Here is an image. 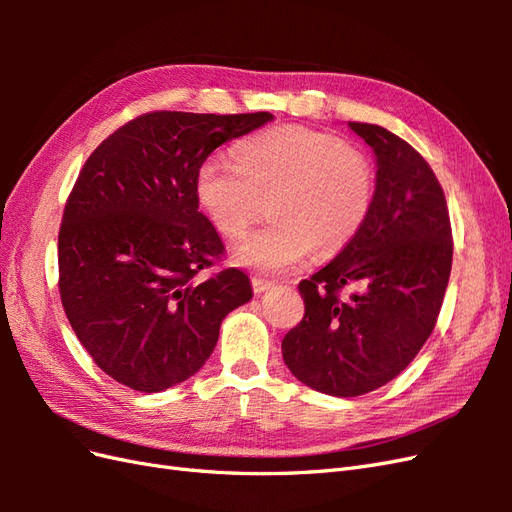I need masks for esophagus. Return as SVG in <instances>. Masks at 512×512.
I'll return each mask as SVG.
<instances>
[{
    "instance_id": "esophagus-1",
    "label": "esophagus",
    "mask_w": 512,
    "mask_h": 512,
    "mask_svg": "<svg viewBox=\"0 0 512 512\" xmlns=\"http://www.w3.org/2000/svg\"><path fill=\"white\" fill-rule=\"evenodd\" d=\"M271 286H273V282L265 280V277H252V288H254V292H256V294L269 290Z\"/></svg>"
}]
</instances>
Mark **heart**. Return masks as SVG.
I'll return each mask as SVG.
<instances>
[{
  "label": "heart",
  "instance_id": "obj_1",
  "mask_svg": "<svg viewBox=\"0 0 512 512\" xmlns=\"http://www.w3.org/2000/svg\"><path fill=\"white\" fill-rule=\"evenodd\" d=\"M194 194L226 239L241 237L269 200L273 222L247 235L232 260L284 273L314 250L331 256L359 237L376 203V170L363 149L333 134L277 126L239 143L235 162L207 156L196 168Z\"/></svg>",
  "mask_w": 512,
  "mask_h": 512
}]
</instances>
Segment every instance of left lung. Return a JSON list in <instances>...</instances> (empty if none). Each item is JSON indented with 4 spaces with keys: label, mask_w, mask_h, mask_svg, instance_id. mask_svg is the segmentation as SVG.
<instances>
[{
    "label": "left lung",
    "mask_w": 512,
    "mask_h": 512,
    "mask_svg": "<svg viewBox=\"0 0 512 512\" xmlns=\"http://www.w3.org/2000/svg\"><path fill=\"white\" fill-rule=\"evenodd\" d=\"M348 126L376 153V203L359 237L299 284L305 316L282 342L294 378L335 397L380 389L412 363L453 265L444 190L425 158L374 123ZM352 283L362 290L342 298Z\"/></svg>",
    "instance_id": "1"
}]
</instances>
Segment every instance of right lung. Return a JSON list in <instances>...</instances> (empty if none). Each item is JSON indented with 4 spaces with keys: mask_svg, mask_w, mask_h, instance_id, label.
I'll list each match as a JSON object with an SVG mask.
<instances>
[{
    "mask_svg": "<svg viewBox=\"0 0 512 512\" xmlns=\"http://www.w3.org/2000/svg\"><path fill=\"white\" fill-rule=\"evenodd\" d=\"M271 113H145L87 158L59 228V294L72 329L113 380L160 393L194 376L220 324L252 299L239 269L200 280L224 243L198 211L196 168Z\"/></svg>",
    "mask_w": 512,
    "mask_h": 512,
    "instance_id": "add662e5",
    "label": "right lung"
}]
</instances>
